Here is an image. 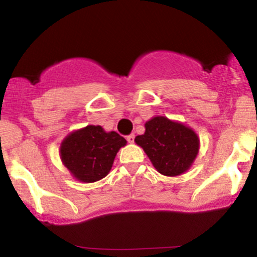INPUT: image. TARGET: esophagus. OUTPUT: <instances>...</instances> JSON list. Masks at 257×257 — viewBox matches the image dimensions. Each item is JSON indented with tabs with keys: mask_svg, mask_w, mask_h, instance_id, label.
<instances>
[{
	"mask_svg": "<svg viewBox=\"0 0 257 257\" xmlns=\"http://www.w3.org/2000/svg\"><path fill=\"white\" fill-rule=\"evenodd\" d=\"M134 138H136V136L134 134H129L128 137H126V140H128V143H134Z\"/></svg>",
	"mask_w": 257,
	"mask_h": 257,
	"instance_id": "34e87169",
	"label": "esophagus"
}]
</instances>
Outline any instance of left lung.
<instances>
[{"instance_id": "8db88e82", "label": "left lung", "mask_w": 257, "mask_h": 257, "mask_svg": "<svg viewBox=\"0 0 257 257\" xmlns=\"http://www.w3.org/2000/svg\"><path fill=\"white\" fill-rule=\"evenodd\" d=\"M136 143L161 175L171 177L187 171L199 150L194 131L163 115L148 120L145 133L138 136Z\"/></svg>"}]
</instances>
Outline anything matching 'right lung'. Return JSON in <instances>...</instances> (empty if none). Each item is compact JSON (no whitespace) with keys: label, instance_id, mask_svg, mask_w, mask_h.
<instances>
[{"label":"right lung","instance_id":"obj_1","mask_svg":"<svg viewBox=\"0 0 257 257\" xmlns=\"http://www.w3.org/2000/svg\"><path fill=\"white\" fill-rule=\"evenodd\" d=\"M126 140L115 132H104L101 125H87L70 133L60 145L65 167L81 182H96L106 177L115 155Z\"/></svg>","mask_w":257,"mask_h":257}]
</instances>
